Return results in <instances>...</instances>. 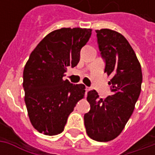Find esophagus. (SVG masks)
I'll return each mask as SVG.
<instances>
[{
    "label": "esophagus",
    "instance_id": "esophagus-1",
    "mask_svg": "<svg viewBox=\"0 0 155 155\" xmlns=\"http://www.w3.org/2000/svg\"><path fill=\"white\" fill-rule=\"evenodd\" d=\"M90 90H91V89H90V88H89V87H87V86L85 87V95H86V94H87V92L89 91H90Z\"/></svg>",
    "mask_w": 155,
    "mask_h": 155
}]
</instances>
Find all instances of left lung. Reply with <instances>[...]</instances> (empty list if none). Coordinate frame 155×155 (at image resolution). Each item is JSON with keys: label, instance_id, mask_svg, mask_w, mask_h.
<instances>
[{"label": "left lung", "instance_id": "1", "mask_svg": "<svg viewBox=\"0 0 155 155\" xmlns=\"http://www.w3.org/2000/svg\"><path fill=\"white\" fill-rule=\"evenodd\" d=\"M101 57L105 63L104 72L111 80V95L100 99L96 91L88 92L90 111L84 114L88 136L107 142L120 134L134 110L139 99L142 71L134 51L124 36L110 29L95 31Z\"/></svg>", "mask_w": 155, "mask_h": 155}]
</instances>
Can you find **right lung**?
Instances as JSON below:
<instances>
[{"label":"right lung","instance_id":"obj_1","mask_svg":"<svg viewBox=\"0 0 155 155\" xmlns=\"http://www.w3.org/2000/svg\"><path fill=\"white\" fill-rule=\"evenodd\" d=\"M91 29L61 28L48 34L32 51L23 72L25 102L31 123L45 135L64 129L70 114L84 98V84L63 77L67 66L80 61L81 48L91 38Z\"/></svg>","mask_w":155,"mask_h":155}]
</instances>
